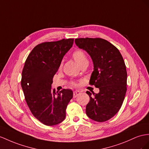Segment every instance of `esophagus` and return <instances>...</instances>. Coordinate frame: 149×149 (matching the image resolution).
Returning a JSON list of instances; mask_svg holds the SVG:
<instances>
[{"label":"esophagus","mask_w":149,"mask_h":149,"mask_svg":"<svg viewBox=\"0 0 149 149\" xmlns=\"http://www.w3.org/2000/svg\"><path fill=\"white\" fill-rule=\"evenodd\" d=\"M81 94V92H80L79 91H74V97H76L77 96H79V95Z\"/></svg>","instance_id":"obj_1"}]
</instances>
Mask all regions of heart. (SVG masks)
Returning a JSON list of instances; mask_svg holds the SVG:
<instances>
[{
  "instance_id": "obj_1",
  "label": "heart",
  "mask_w": 149,
  "mask_h": 149,
  "mask_svg": "<svg viewBox=\"0 0 149 149\" xmlns=\"http://www.w3.org/2000/svg\"><path fill=\"white\" fill-rule=\"evenodd\" d=\"M73 58L75 61L77 62L79 66L82 65V64L88 63V59L85 54V53L81 49H77L73 53Z\"/></svg>"
}]
</instances>
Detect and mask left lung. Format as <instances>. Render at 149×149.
<instances>
[{
	"label": "left lung",
	"mask_w": 149,
	"mask_h": 149,
	"mask_svg": "<svg viewBox=\"0 0 149 149\" xmlns=\"http://www.w3.org/2000/svg\"><path fill=\"white\" fill-rule=\"evenodd\" d=\"M75 43L90 55L94 65L90 84L99 88L97 94L86 93L90 101L86 114L98 122L111 119L121 107L127 92V72L120 51L101 38H77Z\"/></svg>",
	"instance_id": "8db88e82"
}]
</instances>
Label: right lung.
<instances>
[{"instance_id":"1","label":"right lung","mask_w":149,"mask_h":149,"mask_svg":"<svg viewBox=\"0 0 149 149\" xmlns=\"http://www.w3.org/2000/svg\"><path fill=\"white\" fill-rule=\"evenodd\" d=\"M74 39L45 42L33 49L22 72L21 87L30 111L37 120L47 126L62 122L73 91L52 89L53 76L64 55L72 48Z\"/></svg>"}]
</instances>
